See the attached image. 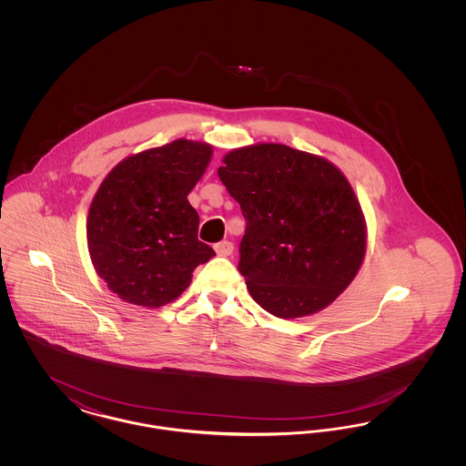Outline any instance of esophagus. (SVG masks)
Returning a JSON list of instances; mask_svg holds the SVG:
<instances>
[{"label":"esophagus","mask_w":466,"mask_h":466,"mask_svg":"<svg viewBox=\"0 0 466 466\" xmlns=\"http://www.w3.org/2000/svg\"><path fill=\"white\" fill-rule=\"evenodd\" d=\"M215 251L220 257H228L234 251V244L230 243V241H220V243L215 244Z\"/></svg>","instance_id":"1"}]
</instances>
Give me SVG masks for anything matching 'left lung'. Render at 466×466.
Segmentation results:
<instances>
[{
	"mask_svg": "<svg viewBox=\"0 0 466 466\" xmlns=\"http://www.w3.org/2000/svg\"><path fill=\"white\" fill-rule=\"evenodd\" d=\"M218 177L243 211L238 268L260 308L300 318L348 289L367 238L355 192L333 164L264 143L227 154Z\"/></svg>",
	"mask_w": 466,
	"mask_h": 466,
	"instance_id": "left-lung-1",
	"label": "left lung"
}]
</instances>
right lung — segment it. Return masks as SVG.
Segmentation results:
<instances>
[{
    "label": "right lung",
    "instance_id": "obj_1",
    "mask_svg": "<svg viewBox=\"0 0 466 466\" xmlns=\"http://www.w3.org/2000/svg\"><path fill=\"white\" fill-rule=\"evenodd\" d=\"M211 147L177 139L122 160L101 183L87 220L90 258L122 300L160 308L215 257L198 239L199 215L187 200Z\"/></svg>",
    "mask_w": 466,
    "mask_h": 466
}]
</instances>
